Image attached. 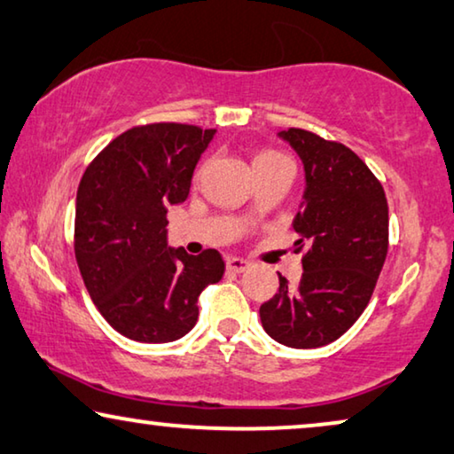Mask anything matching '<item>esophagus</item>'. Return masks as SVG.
<instances>
[{"instance_id":"1","label":"esophagus","mask_w":454,"mask_h":454,"mask_svg":"<svg viewBox=\"0 0 454 454\" xmlns=\"http://www.w3.org/2000/svg\"><path fill=\"white\" fill-rule=\"evenodd\" d=\"M248 267L250 262L245 259H239V256H228L226 259V269L234 270V273H242V270H247Z\"/></svg>"}]
</instances>
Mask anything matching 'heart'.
Returning <instances> with one entry per match:
<instances>
[{"mask_svg": "<svg viewBox=\"0 0 454 454\" xmlns=\"http://www.w3.org/2000/svg\"><path fill=\"white\" fill-rule=\"evenodd\" d=\"M265 157H279V154H277V153H262L256 159H265Z\"/></svg>", "mask_w": 454, "mask_h": 454, "instance_id": "obj_1", "label": "heart"}]
</instances>
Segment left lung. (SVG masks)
Masks as SVG:
<instances>
[{
    "label": "left lung",
    "mask_w": 454,
    "mask_h": 454,
    "mask_svg": "<svg viewBox=\"0 0 454 454\" xmlns=\"http://www.w3.org/2000/svg\"><path fill=\"white\" fill-rule=\"evenodd\" d=\"M300 154L306 192L294 230L306 247L295 287L279 275V292L259 309L265 333L292 348L334 342L373 295L389 247L387 200L371 168L340 142L289 128L279 132Z\"/></svg>",
    "instance_id": "obj_1"
}]
</instances>
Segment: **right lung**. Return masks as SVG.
<instances>
[{
  "instance_id": "obj_1",
  "label": "right lung",
  "mask_w": 454,
  "mask_h": 454,
  "mask_svg": "<svg viewBox=\"0 0 454 454\" xmlns=\"http://www.w3.org/2000/svg\"><path fill=\"white\" fill-rule=\"evenodd\" d=\"M215 130L137 126L85 168L75 204V259L99 314L137 342H173L195 326L198 297L224 275L218 250L167 247V209L184 204Z\"/></svg>"
}]
</instances>
